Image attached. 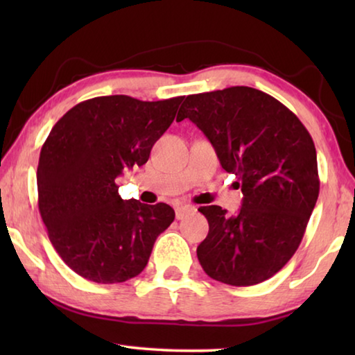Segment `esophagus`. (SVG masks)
<instances>
[{"mask_svg":"<svg viewBox=\"0 0 355 355\" xmlns=\"http://www.w3.org/2000/svg\"><path fill=\"white\" fill-rule=\"evenodd\" d=\"M194 211H196L194 207H191V205H180V207L175 208V216H177V219L180 220V219L186 218V216L191 214V213H194Z\"/></svg>","mask_w":355,"mask_h":355,"instance_id":"34e87169","label":"esophagus"}]
</instances>
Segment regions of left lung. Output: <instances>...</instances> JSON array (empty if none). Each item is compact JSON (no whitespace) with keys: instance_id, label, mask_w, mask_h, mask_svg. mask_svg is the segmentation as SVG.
Returning a JSON list of instances; mask_svg holds the SVG:
<instances>
[{"instance_id":"1","label":"left lung","mask_w":355,"mask_h":355,"mask_svg":"<svg viewBox=\"0 0 355 355\" xmlns=\"http://www.w3.org/2000/svg\"><path fill=\"white\" fill-rule=\"evenodd\" d=\"M183 119L203 131L244 196L233 216L218 205L199 208L209 225L197 248L203 271L233 286L261 284L290 261L316 205L313 139L285 105L248 86L188 95Z\"/></svg>"}]
</instances>
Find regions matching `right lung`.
Instances as JSON below:
<instances>
[{
    "label": "right lung",
    "instance_id": "add662e5",
    "mask_svg": "<svg viewBox=\"0 0 355 355\" xmlns=\"http://www.w3.org/2000/svg\"><path fill=\"white\" fill-rule=\"evenodd\" d=\"M183 98L95 97L65 112L48 135L37 167L39 211L53 248L81 277L120 284L139 275L175 219L167 203L123 200L116 178L147 163Z\"/></svg>",
    "mask_w": 355,
    "mask_h": 355
}]
</instances>
